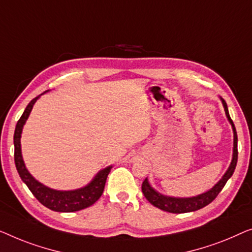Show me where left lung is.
I'll use <instances>...</instances> for the list:
<instances>
[{
  "label": "left lung",
  "instance_id": "obj_1",
  "mask_svg": "<svg viewBox=\"0 0 252 252\" xmlns=\"http://www.w3.org/2000/svg\"><path fill=\"white\" fill-rule=\"evenodd\" d=\"M222 100V105H224L226 116H227L229 123H231L233 126V132H234V148H233V160L231 165L224 177L219 180V182L216 184V185L212 187L210 190H208L207 193L201 194V195L194 196V197H186V198H179V197H169L164 196L162 194L158 193L157 190L152 189L150 184H148L147 179H145L143 182V185H141V190H143L145 197L147 198V201L150 202L158 209H161L163 211L171 212V214H185V212H192L196 211L198 209L204 208L205 205L211 203L212 201L215 200L216 197L218 196V194L220 193V190L224 189L225 184L227 183V180L231 178L234 170H235L236 163H237V134L235 126H234V123L232 121L231 116H229L227 105L224 99Z\"/></svg>",
  "mask_w": 252,
  "mask_h": 252
}]
</instances>
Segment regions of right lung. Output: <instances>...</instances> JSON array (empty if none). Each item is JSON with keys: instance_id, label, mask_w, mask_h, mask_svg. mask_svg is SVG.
<instances>
[{"instance_id": "1", "label": "right lung", "mask_w": 252, "mask_h": 252, "mask_svg": "<svg viewBox=\"0 0 252 252\" xmlns=\"http://www.w3.org/2000/svg\"><path fill=\"white\" fill-rule=\"evenodd\" d=\"M37 98L38 97L32 99L16 126L13 144H15V163L17 171H18L21 180L26 184L28 189L33 193V195L37 198L38 202L43 204L44 207L50 209V210L58 212H74L90 207L95 201H98V198L101 196L102 192H104L106 179H107V176L109 171H111L112 166H107V168L101 170L89 185L83 187V189L76 190H65V192L51 189L49 187L42 185L41 183L35 180L31 176V173L27 171V169L25 168L20 148L21 131H23L25 122H26L27 118L30 116V113L32 108H33L35 101L37 100Z\"/></svg>"}]
</instances>
